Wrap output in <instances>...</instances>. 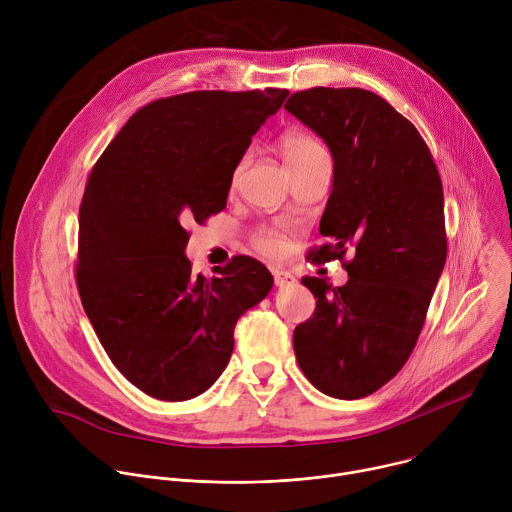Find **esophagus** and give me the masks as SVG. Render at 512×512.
Returning a JSON list of instances; mask_svg holds the SVG:
<instances>
[{
	"label": "esophagus",
	"mask_w": 512,
	"mask_h": 512,
	"mask_svg": "<svg viewBox=\"0 0 512 512\" xmlns=\"http://www.w3.org/2000/svg\"><path fill=\"white\" fill-rule=\"evenodd\" d=\"M273 279H275L277 287H289L296 283L294 275H291L289 271H281V269H273Z\"/></svg>",
	"instance_id": "1"
}]
</instances>
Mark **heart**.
Wrapping results in <instances>:
<instances>
[{"label": "heart", "instance_id": "heart-1", "mask_svg": "<svg viewBox=\"0 0 512 512\" xmlns=\"http://www.w3.org/2000/svg\"><path fill=\"white\" fill-rule=\"evenodd\" d=\"M281 154H283L285 168H294V166H300V164H304V162H308V160H312L316 156H324L326 150H324V145L316 137H312L310 133L294 129V131L283 133V137H281ZM245 164H247V158H241L239 164L233 170L231 184L237 182V178L243 172ZM255 247L263 255H267V257H279L285 251V241H283L281 233L271 231V229H263L255 237Z\"/></svg>", "mask_w": 512, "mask_h": 512}]
</instances>
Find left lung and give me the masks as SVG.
Returning a JSON list of instances; mask_svg holds the SVG:
<instances>
[{
  "instance_id": "8db88e82",
  "label": "left lung",
  "mask_w": 512,
  "mask_h": 512,
  "mask_svg": "<svg viewBox=\"0 0 512 512\" xmlns=\"http://www.w3.org/2000/svg\"><path fill=\"white\" fill-rule=\"evenodd\" d=\"M283 109L334 160L320 221L330 243L310 257L354 251L344 285L302 279L318 300L294 332L296 358L324 395L360 399L401 371L423 328L448 253L442 180L419 131L371 91L316 87Z\"/></svg>"
}]
</instances>
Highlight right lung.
I'll return each instance as SVG.
<instances>
[{
    "mask_svg": "<svg viewBox=\"0 0 512 512\" xmlns=\"http://www.w3.org/2000/svg\"><path fill=\"white\" fill-rule=\"evenodd\" d=\"M289 91H194L139 109L95 164L79 214L77 285L119 373L145 395L186 401L223 375L235 324L273 287L235 257L192 273L188 223L223 210L233 170Z\"/></svg>",
    "mask_w": 512,
    "mask_h": 512,
    "instance_id": "add662e5",
    "label": "right lung"
}]
</instances>
